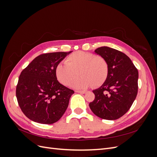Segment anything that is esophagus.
<instances>
[{"label":"esophagus","instance_id":"1","mask_svg":"<svg viewBox=\"0 0 157 157\" xmlns=\"http://www.w3.org/2000/svg\"><path fill=\"white\" fill-rule=\"evenodd\" d=\"M75 92L80 94H85L86 93V91H84V90H75Z\"/></svg>","mask_w":157,"mask_h":157}]
</instances>
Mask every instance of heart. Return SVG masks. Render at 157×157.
<instances>
[{"label":"heart","instance_id":"heart-1","mask_svg":"<svg viewBox=\"0 0 157 157\" xmlns=\"http://www.w3.org/2000/svg\"><path fill=\"white\" fill-rule=\"evenodd\" d=\"M78 72L82 77L74 82ZM108 73L109 65L103 57L83 51L70 54L65 63L58 64L56 69V77L61 84L69 86L74 81L71 86L77 88L100 86L105 81Z\"/></svg>","mask_w":157,"mask_h":157}]
</instances>
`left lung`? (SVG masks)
Here are the masks:
<instances>
[{
	"instance_id": "left-lung-1",
	"label": "left lung",
	"mask_w": 157,
	"mask_h": 157,
	"mask_svg": "<svg viewBox=\"0 0 157 157\" xmlns=\"http://www.w3.org/2000/svg\"><path fill=\"white\" fill-rule=\"evenodd\" d=\"M95 52L103 57L109 65L107 78L102 86L93 90L95 99L89 106L98 117L116 120L129 110L138 90V71L125 54L102 46Z\"/></svg>"
}]
</instances>
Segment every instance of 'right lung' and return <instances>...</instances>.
Here are the masks:
<instances>
[{
	"label": "right lung",
	"mask_w": 157,
	"mask_h": 157,
	"mask_svg": "<svg viewBox=\"0 0 157 157\" xmlns=\"http://www.w3.org/2000/svg\"><path fill=\"white\" fill-rule=\"evenodd\" d=\"M71 52L41 54L21 71L16 98L22 112L30 120L40 124H53L65 112L75 92L58 82L56 69Z\"/></svg>",
	"instance_id": "1"
}]
</instances>
